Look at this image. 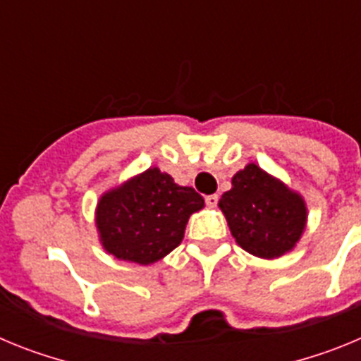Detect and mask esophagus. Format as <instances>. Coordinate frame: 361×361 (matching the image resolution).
I'll return each mask as SVG.
<instances>
[{
	"label": "esophagus",
	"instance_id": "1",
	"mask_svg": "<svg viewBox=\"0 0 361 361\" xmlns=\"http://www.w3.org/2000/svg\"><path fill=\"white\" fill-rule=\"evenodd\" d=\"M206 204H208L209 208H215L216 204H219V195H216V193H213V195H208V197H206Z\"/></svg>",
	"mask_w": 361,
	"mask_h": 361
}]
</instances>
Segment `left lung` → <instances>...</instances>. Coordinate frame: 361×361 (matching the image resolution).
<instances>
[{"label":"left lung","instance_id":"8db88e82","mask_svg":"<svg viewBox=\"0 0 361 361\" xmlns=\"http://www.w3.org/2000/svg\"><path fill=\"white\" fill-rule=\"evenodd\" d=\"M219 208L242 250L267 260L289 253L307 222L302 195L253 162L233 175Z\"/></svg>","mask_w":361,"mask_h":361}]
</instances>
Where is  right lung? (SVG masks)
I'll list each match as a JSON object with an SVG mask.
<instances>
[{
	"label": "right lung",
	"mask_w": 361,
	"mask_h": 361,
	"mask_svg": "<svg viewBox=\"0 0 361 361\" xmlns=\"http://www.w3.org/2000/svg\"><path fill=\"white\" fill-rule=\"evenodd\" d=\"M204 208V199L171 175L148 168L99 199L95 226L104 250L119 260L148 264L177 247L188 219Z\"/></svg>",
	"instance_id": "obj_1"
}]
</instances>
